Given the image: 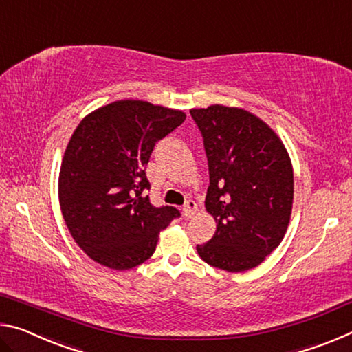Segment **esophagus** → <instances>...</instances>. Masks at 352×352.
<instances>
[{
	"mask_svg": "<svg viewBox=\"0 0 352 352\" xmlns=\"http://www.w3.org/2000/svg\"><path fill=\"white\" fill-rule=\"evenodd\" d=\"M182 212H183L184 219H190V217L194 216L195 212H197V204H195L194 200H188V201H186V205L183 206Z\"/></svg>",
	"mask_w": 352,
	"mask_h": 352,
	"instance_id": "esophagus-1",
	"label": "esophagus"
}]
</instances>
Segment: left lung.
Masks as SVG:
<instances>
[{
  "mask_svg": "<svg viewBox=\"0 0 352 352\" xmlns=\"http://www.w3.org/2000/svg\"><path fill=\"white\" fill-rule=\"evenodd\" d=\"M210 169L205 206L217 223L197 245L206 264L226 272L258 267L287 231L294 169L283 141L267 124L237 107L192 109Z\"/></svg>",
  "mask_w": 352,
  "mask_h": 352,
  "instance_id": "8db88e82",
  "label": "left lung"
}]
</instances>
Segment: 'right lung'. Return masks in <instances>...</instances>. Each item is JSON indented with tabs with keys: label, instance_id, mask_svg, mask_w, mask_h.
<instances>
[{
	"label": "right lung",
	"instance_id": "obj_1",
	"mask_svg": "<svg viewBox=\"0 0 352 352\" xmlns=\"http://www.w3.org/2000/svg\"><path fill=\"white\" fill-rule=\"evenodd\" d=\"M180 110L146 100H116L80 121L65 151L58 200L65 223L100 265L129 270L157 248L160 231L180 216L153 206L146 166L155 144L183 124Z\"/></svg>",
	"mask_w": 352,
	"mask_h": 352
}]
</instances>
